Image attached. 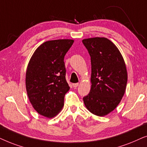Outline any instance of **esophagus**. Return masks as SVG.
I'll return each mask as SVG.
<instances>
[{
    "label": "esophagus",
    "mask_w": 147,
    "mask_h": 147,
    "mask_svg": "<svg viewBox=\"0 0 147 147\" xmlns=\"http://www.w3.org/2000/svg\"><path fill=\"white\" fill-rule=\"evenodd\" d=\"M72 86H73V87H77L78 86H79V83H73L72 84Z\"/></svg>",
    "instance_id": "esophagus-1"
}]
</instances>
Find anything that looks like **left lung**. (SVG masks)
Listing matches in <instances>:
<instances>
[{
    "mask_svg": "<svg viewBox=\"0 0 147 147\" xmlns=\"http://www.w3.org/2000/svg\"><path fill=\"white\" fill-rule=\"evenodd\" d=\"M91 56V87L83 97L88 110L98 116L112 111L126 90L127 70L118 48L108 39L93 38L82 41Z\"/></svg>",
    "mask_w": 147,
    "mask_h": 147,
    "instance_id": "1",
    "label": "left lung"
}]
</instances>
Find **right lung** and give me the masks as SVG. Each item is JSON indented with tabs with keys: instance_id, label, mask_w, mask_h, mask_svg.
<instances>
[{
	"instance_id": "add662e5",
	"label": "right lung",
	"mask_w": 147,
	"mask_h": 147,
	"mask_svg": "<svg viewBox=\"0 0 147 147\" xmlns=\"http://www.w3.org/2000/svg\"><path fill=\"white\" fill-rule=\"evenodd\" d=\"M73 42L72 40L44 42L35 51L27 66L25 84L29 99L37 112L47 118L61 110L64 95L70 89L64 58Z\"/></svg>"
}]
</instances>
